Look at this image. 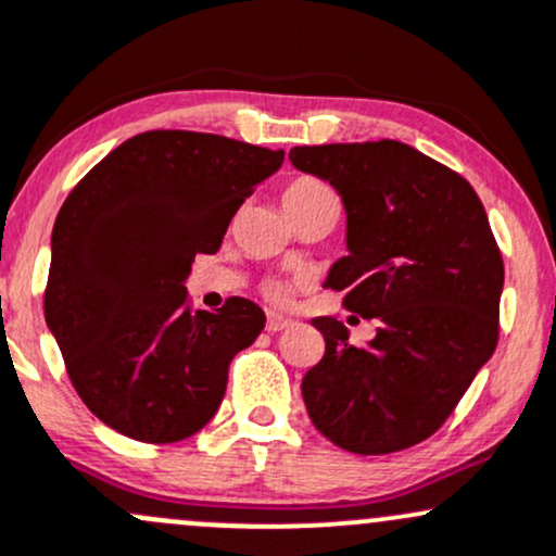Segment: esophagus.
I'll list each match as a JSON object with an SVG mask.
<instances>
[{
  "mask_svg": "<svg viewBox=\"0 0 556 556\" xmlns=\"http://www.w3.org/2000/svg\"><path fill=\"white\" fill-rule=\"evenodd\" d=\"M292 325H295V321L288 319V316H282V314H268V319H266L268 332H282V329H288Z\"/></svg>",
  "mask_w": 556,
  "mask_h": 556,
  "instance_id": "esophagus-1",
  "label": "esophagus"
}]
</instances>
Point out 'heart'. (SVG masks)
<instances>
[{
  "label": "heart",
  "mask_w": 556,
  "mask_h": 556,
  "mask_svg": "<svg viewBox=\"0 0 556 556\" xmlns=\"http://www.w3.org/2000/svg\"><path fill=\"white\" fill-rule=\"evenodd\" d=\"M321 192H329V187L321 185V181L308 179V176H303V179L290 181V185L285 187V192H282V205L303 203V200L316 198V194H321ZM266 292H268V298H271V301L282 303V301H288L290 288H288V285H285V282H271V285H268Z\"/></svg>",
  "instance_id": "b5f03b06"
}]
</instances>
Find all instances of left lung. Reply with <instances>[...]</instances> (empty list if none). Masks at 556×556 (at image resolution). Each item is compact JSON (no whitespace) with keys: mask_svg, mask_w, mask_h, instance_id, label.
<instances>
[{"mask_svg":"<svg viewBox=\"0 0 556 556\" xmlns=\"http://www.w3.org/2000/svg\"><path fill=\"white\" fill-rule=\"evenodd\" d=\"M290 161L345 205L348 255L325 285L380 321L362 348L343 321H311L325 356L303 377L308 417L353 454L404 451L446 422L496 351L502 250L465 176L404 142L292 148Z\"/></svg>","mask_w":556,"mask_h":556,"instance_id":"obj_1","label":"left lung"}]
</instances>
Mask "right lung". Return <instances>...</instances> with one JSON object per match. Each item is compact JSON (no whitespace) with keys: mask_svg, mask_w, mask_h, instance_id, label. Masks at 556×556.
<instances>
[{"mask_svg":"<svg viewBox=\"0 0 556 556\" xmlns=\"http://www.w3.org/2000/svg\"><path fill=\"white\" fill-rule=\"evenodd\" d=\"M282 161V150L218 134L144 131L102 157L60 208L47 327L76 393L121 435L176 443L216 414L231 358L266 316L245 298L192 311L185 279Z\"/></svg>","mask_w":556,"mask_h":556,"instance_id":"1","label":"right lung"}]
</instances>
